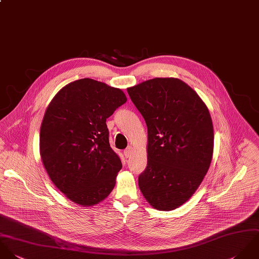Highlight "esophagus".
Instances as JSON below:
<instances>
[{
    "label": "esophagus",
    "instance_id": "1",
    "mask_svg": "<svg viewBox=\"0 0 259 259\" xmlns=\"http://www.w3.org/2000/svg\"><path fill=\"white\" fill-rule=\"evenodd\" d=\"M132 153H133V148L130 147V146H129L127 149L124 150V156H125V158H130L131 155H132Z\"/></svg>",
    "mask_w": 259,
    "mask_h": 259
}]
</instances>
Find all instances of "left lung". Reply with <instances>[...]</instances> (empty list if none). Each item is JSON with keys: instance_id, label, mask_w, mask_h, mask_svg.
<instances>
[{"instance_id": "1", "label": "left lung", "mask_w": 259, "mask_h": 259, "mask_svg": "<svg viewBox=\"0 0 259 259\" xmlns=\"http://www.w3.org/2000/svg\"><path fill=\"white\" fill-rule=\"evenodd\" d=\"M127 92L148 130L147 167L139 175V188L156 209H176L197 190L212 160L214 133L208 108L176 78H154Z\"/></svg>"}]
</instances>
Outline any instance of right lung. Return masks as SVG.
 Returning a JSON list of instances; mask_svg holds the SVG:
<instances>
[{
  "label": "right lung",
  "instance_id": "right-lung-1",
  "mask_svg": "<svg viewBox=\"0 0 259 259\" xmlns=\"http://www.w3.org/2000/svg\"><path fill=\"white\" fill-rule=\"evenodd\" d=\"M118 88L84 78L62 88L40 130V154L55 186L71 201L91 206L113 190L122 163L109 143L106 119L121 105Z\"/></svg>",
  "mask_w": 259,
  "mask_h": 259
}]
</instances>
